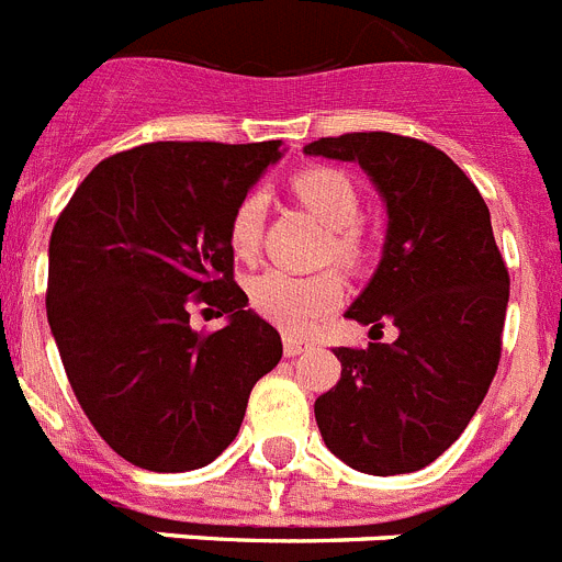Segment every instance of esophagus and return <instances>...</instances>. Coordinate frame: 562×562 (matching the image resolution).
<instances>
[{"instance_id":"1","label":"esophagus","mask_w":562,"mask_h":562,"mask_svg":"<svg viewBox=\"0 0 562 562\" xmlns=\"http://www.w3.org/2000/svg\"><path fill=\"white\" fill-rule=\"evenodd\" d=\"M311 347H313V344L307 341V338H296V336H285V338H282V350H285L288 358L302 356V352H307V350H311Z\"/></svg>"}]
</instances>
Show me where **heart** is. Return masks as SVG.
Returning <instances> with one entry per match:
<instances>
[{"label": "heart", "mask_w": 562, "mask_h": 562, "mask_svg": "<svg viewBox=\"0 0 562 562\" xmlns=\"http://www.w3.org/2000/svg\"><path fill=\"white\" fill-rule=\"evenodd\" d=\"M293 193L307 212H313L330 232V251L341 262L361 257V235L356 224L361 218V195L352 179L341 170L311 168L293 176ZM266 221V193L249 190L237 201L229 218V246L237 257H251L260 246ZM255 311L277 327L291 333L311 330L325 313L336 311L344 300V282L336 271L318 274H291L269 269L249 282Z\"/></svg>", "instance_id": "1"}]
</instances>
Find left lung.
Wrapping results in <instances>:
<instances>
[{
  "label": "left lung",
  "instance_id": "obj_1",
  "mask_svg": "<svg viewBox=\"0 0 562 562\" xmlns=\"http://www.w3.org/2000/svg\"><path fill=\"white\" fill-rule=\"evenodd\" d=\"M305 154L356 161L381 195V262L344 316L397 327L392 344L338 347L341 378L313 403L316 426L361 473H414L468 428L502 358L509 274L490 210L476 184L419 139L369 131L327 136Z\"/></svg>",
  "mask_w": 562,
  "mask_h": 562
}]
</instances>
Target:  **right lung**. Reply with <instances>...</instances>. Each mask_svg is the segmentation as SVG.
<instances>
[{
  "mask_svg": "<svg viewBox=\"0 0 562 562\" xmlns=\"http://www.w3.org/2000/svg\"><path fill=\"white\" fill-rule=\"evenodd\" d=\"M282 156L249 145L150 143L103 159L49 237L47 318L72 392L131 464L181 473L226 451L280 333L232 277V210ZM227 313L189 327V305Z\"/></svg>",
  "mask_w": 562,
  "mask_h": 562,
  "instance_id": "1",
  "label": "right lung"
}]
</instances>
